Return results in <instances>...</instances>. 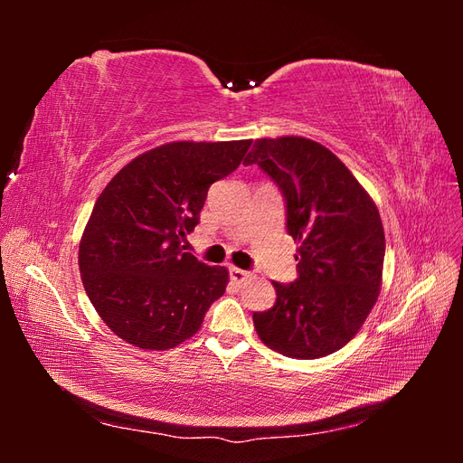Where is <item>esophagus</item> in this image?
Segmentation results:
<instances>
[{"mask_svg": "<svg viewBox=\"0 0 463 463\" xmlns=\"http://www.w3.org/2000/svg\"><path fill=\"white\" fill-rule=\"evenodd\" d=\"M230 278H232V282H235V284H243V282H247V279L250 278V274L247 270H241V269H235V266H230Z\"/></svg>", "mask_w": 463, "mask_h": 463, "instance_id": "34e87169", "label": "esophagus"}]
</instances>
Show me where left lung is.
<instances>
[{
  "label": "left lung",
  "instance_id": "obj_1",
  "mask_svg": "<svg viewBox=\"0 0 463 463\" xmlns=\"http://www.w3.org/2000/svg\"><path fill=\"white\" fill-rule=\"evenodd\" d=\"M243 164H257L282 191L288 233L299 241L298 279L272 282L274 307L253 313L259 338L291 359L338 352L381 293L386 241L376 204L311 138H259Z\"/></svg>",
  "mask_w": 463,
  "mask_h": 463
}]
</instances>
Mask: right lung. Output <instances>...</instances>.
<instances>
[{
	"mask_svg": "<svg viewBox=\"0 0 463 463\" xmlns=\"http://www.w3.org/2000/svg\"><path fill=\"white\" fill-rule=\"evenodd\" d=\"M253 141L167 143L131 160L98 197L79 245L82 286L121 340L170 349L197 334L228 269L185 253L208 187Z\"/></svg>",
	"mask_w": 463,
	"mask_h": 463,
	"instance_id": "obj_1",
	"label": "right lung"
}]
</instances>
